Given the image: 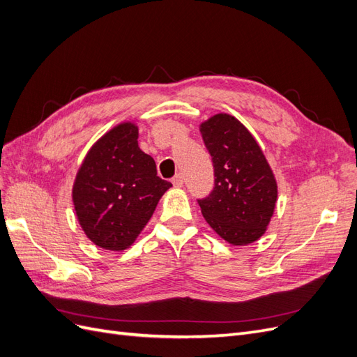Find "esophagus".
Segmentation results:
<instances>
[{
  "instance_id": "esophagus-1",
  "label": "esophagus",
  "mask_w": 357,
  "mask_h": 357,
  "mask_svg": "<svg viewBox=\"0 0 357 357\" xmlns=\"http://www.w3.org/2000/svg\"><path fill=\"white\" fill-rule=\"evenodd\" d=\"M183 183H185V181H183V176L181 174H177V176L172 177V185H174L176 188H181Z\"/></svg>"
}]
</instances>
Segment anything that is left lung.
I'll list each match as a JSON object with an SVG mask.
<instances>
[{
  "instance_id": "1",
  "label": "left lung",
  "mask_w": 357,
  "mask_h": 357,
  "mask_svg": "<svg viewBox=\"0 0 357 357\" xmlns=\"http://www.w3.org/2000/svg\"><path fill=\"white\" fill-rule=\"evenodd\" d=\"M214 168V186L198 204L223 240L244 245L261 238L271 220L277 183L256 143L234 116L215 114L201 125Z\"/></svg>"
}]
</instances>
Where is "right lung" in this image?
Returning <instances> with one entry per match:
<instances>
[{
  "label": "right lung",
  "mask_w": 357,
  "mask_h": 357,
  "mask_svg": "<svg viewBox=\"0 0 357 357\" xmlns=\"http://www.w3.org/2000/svg\"><path fill=\"white\" fill-rule=\"evenodd\" d=\"M138 128L122 123L101 137L75 177L73 201L84 234L107 250H125L172 186L138 147Z\"/></svg>",
  "instance_id": "1"
}]
</instances>
